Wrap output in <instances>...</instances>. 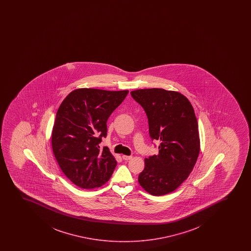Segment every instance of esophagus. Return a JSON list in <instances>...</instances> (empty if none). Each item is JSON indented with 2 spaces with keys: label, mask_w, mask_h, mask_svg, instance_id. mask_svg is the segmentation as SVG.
I'll use <instances>...</instances> for the list:
<instances>
[{
  "label": "esophagus",
  "mask_w": 251,
  "mask_h": 251,
  "mask_svg": "<svg viewBox=\"0 0 251 251\" xmlns=\"http://www.w3.org/2000/svg\"><path fill=\"white\" fill-rule=\"evenodd\" d=\"M122 158H123V160H125V161H129L130 159H132V156H125V155H123V156H122Z\"/></svg>",
  "instance_id": "34e87169"
}]
</instances>
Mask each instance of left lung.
Listing matches in <instances>:
<instances>
[{"mask_svg":"<svg viewBox=\"0 0 251 251\" xmlns=\"http://www.w3.org/2000/svg\"><path fill=\"white\" fill-rule=\"evenodd\" d=\"M147 113L149 133L160 141L157 155L145 158L139 184L153 196L176 190L190 175L200 151L193 105L181 93L153 88L130 92Z\"/></svg>","mask_w":251,"mask_h":251,"instance_id":"left-lung-1","label":"left lung"}]
</instances>
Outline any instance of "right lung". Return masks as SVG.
<instances>
[{
    "mask_svg": "<svg viewBox=\"0 0 251 251\" xmlns=\"http://www.w3.org/2000/svg\"><path fill=\"white\" fill-rule=\"evenodd\" d=\"M129 90L81 88L67 95L58 108L52 131V148L64 175L74 184L92 189L106 183L117 165L110 149L100 151L106 122Z\"/></svg>",
    "mask_w": 251,
    "mask_h": 251,
    "instance_id": "obj_1",
    "label": "right lung"
}]
</instances>
